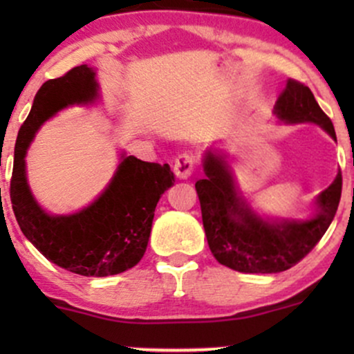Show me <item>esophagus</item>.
Instances as JSON below:
<instances>
[{
    "instance_id": "obj_1",
    "label": "esophagus",
    "mask_w": 354,
    "mask_h": 354,
    "mask_svg": "<svg viewBox=\"0 0 354 354\" xmlns=\"http://www.w3.org/2000/svg\"><path fill=\"white\" fill-rule=\"evenodd\" d=\"M194 169V158L188 153L178 154L173 165V173L178 180H188Z\"/></svg>"
}]
</instances>
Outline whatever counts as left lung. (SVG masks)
Masks as SVG:
<instances>
[{"mask_svg": "<svg viewBox=\"0 0 354 354\" xmlns=\"http://www.w3.org/2000/svg\"><path fill=\"white\" fill-rule=\"evenodd\" d=\"M284 123H315L336 140L331 120L316 103L311 89L295 80L274 104ZM205 178L196 188L203 226L211 253L221 265L241 273H281L299 263L330 228L341 198V171L316 198V214L306 221H266L248 205L234 185L225 154L208 151L203 161Z\"/></svg>", "mask_w": 354, "mask_h": 354, "instance_id": "obj_1", "label": "left lung"}]
</instances>
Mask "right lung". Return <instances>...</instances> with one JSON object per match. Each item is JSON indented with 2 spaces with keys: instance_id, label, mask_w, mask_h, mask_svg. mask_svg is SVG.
Masks as SVG:
<instances>
[{
  "instance_id": "right-lung-1",
  "label": "right lung",
  "mask_w": 354,
  "mask_h": 354,
  "mask_svg": "<svg viewBox=\"0 0 354 354\" xmlns=\"http://www.w3.org/2000/svg\"><path fill=\"white\" fill-rule=\"evenodd\" d=\"M96 96L95 71L86 64L39 88L15 145L10 196L23 234L44 258L71 273L101 278L123 273L143 258L154 208L173 186L174 174L168 165L121 154L115 176L88 208L66 216L48 214L28 186L24 156L44 121L71 104L93 103Z\"/></svg>"
}]
</instances>
